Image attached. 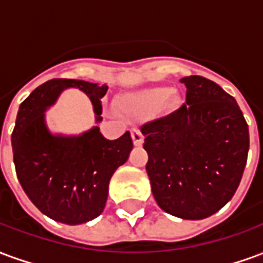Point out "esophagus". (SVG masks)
I'll return each instance as SVG.
<instances>
[{
	"label": "esophagus",
	"mask_w": 263,
	"mask_h": 263,
	"mask_svg": "<svg viewBox=\"0 0 263 263\" xmlns=\"http://www.w3.org/2000/svg\"><path fill=\"white\" fill-rule=\"evenodd\" d=\"M131 135L132 141H134V145H135V146H141L143 143V135L142 132H141V129H139V128H132Z\"/></svg>",
	"instance_id": "esophagus-1"
}]
</instances>
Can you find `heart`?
I'll return each instance as SVG.
<instances>
[{"mask_svg":"<svg viewBox=\"0 0 263 263\" xmlns=\"http://www.w3.org/2000/svg\"><path fill=\"white\" fill-rule=\"evenodd\" d=\"M171 94L169 87H158V88H151L146 91L138 92L125 100V105L132 109L141 108H155L165 101Z\"/></svg>","mask_w":263,"mask_h":263,"instance_id":"obj_1","label":"heart"}]
</instances>
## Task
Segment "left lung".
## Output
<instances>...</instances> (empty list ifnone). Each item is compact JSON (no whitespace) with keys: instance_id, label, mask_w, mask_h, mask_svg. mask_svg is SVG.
<instances>
[{"instance_id":"1","label":"left lung","mask_w":263,"mask_h":263,"mask_svg":"<svg viewBox=\"0 0 263 263\" xmlns=\"http://www.w3.org/2000/svg\"><path fill=\"white\" fill-rule=\"evenodd\" d=\"M186 104L141 128L152 193L160 209L203 220L237 192L249 149L248 124L235 98L201 76L183 77Z\"/></svg>"}]
</instances>
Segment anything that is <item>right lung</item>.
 I'll list each match as a JSON object with an SVG mask.
<instances>
[{"instance_id":"right-lung-1","label":"right lung","mask_w":263,"mask_h":263,"mask_svg":"<svg viewBox=\"0 0 263 263\" xmlns=\"http://www.w3.org/2000/svg\"><path fill=\"white\" fill-rule=\"evenodd\" d=\"M70 87L86 92L96 122L103 120L101 98L107 84L53 79L21 104L11 142L16 176L29 200L49 218L77 226L103 213L111 176L128 160L134 143L128 131L109 141L98 126L77 137L53 135L45 122V111Z\"/></svg>"}]
</instances>
